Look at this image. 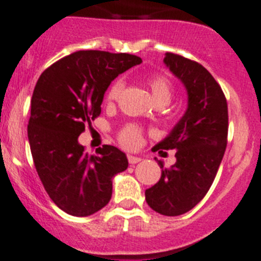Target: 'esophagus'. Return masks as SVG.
Instances as JSON below:
<instances>
[{
  "mask_svg": "<svg viewBox=\"0 0 261 261\" xmlns=\"http://www.w3.org/2000/svg\"><path fill=\"white\" fill-rule=\"evenodd\" d=\"M141 158H138V156H133V155H128V162H129V164H137V163H140L141 162Z\"/></svg>",
  "mask_w": 261,
  "mask_h": 261,
  "instance_id": "esophagus-1",
  "label": "esophagus"
}]
</instances>
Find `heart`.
<instances>
[{
  "mask_svg": "<svg viewBox=\"0 0 261 261\" xmlns=\"http://www.w3.org/2000/svg\"><path fill=\"white\" fill-rule=\"evenodd\" d=\"M147 85L151 89L152 95H154L156 103H168L169 99L173 94V83L171 79L164 73H155L147 79ZM124 87V81L121 79H116L111 83V85L107 89L105 99L106 102L116 101L120 95L121 90ZM141 138H142V129L136 124H126L125 126L120 129L118 135V140L120 145H123L126 149H135L140 145Z\"/></svg>",
  "mask_w": 261,
  "mask_h": 261,
  "instance_id": "1",
  "label": "heart"
}]
</instances>
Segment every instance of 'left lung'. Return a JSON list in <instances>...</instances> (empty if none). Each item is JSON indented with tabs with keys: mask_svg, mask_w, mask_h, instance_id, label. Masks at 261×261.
Listing matches in <instances>:
<instances>
[{
	"mask_svg": "<svg viewBox=\"0 0 261 261\" xmlns=\"http://www.w3.org/2000/svg\"><path fill=\"white\" fill-rule=\"evenodd\" d=\"M164 63L188 90V110L168 137L152 151L176 150V163L162 168L159 181L146 189L147 204L164 216L194 208L211 188L228 142V103L223 89L200 63L167 53Z\"/></svg>",
	"mask_w": 261,
	"mask_h": 261,
	"instance_id": "obj_1",
	"label": "left lung"
}]
</instances>
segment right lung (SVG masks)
<instances>
[{
	"label": "right lung",
	"mask_w": 261,
	"mask_h": 261,
	"mask_svg": "<svg viewBox=\"0 0 261 261\" xmlns=\"http://www.w3.org/2000/svg\"><path fill=\"white\" fill-rule=\"evenodd\" d=\"M142 59L132 54L80 50L47 67L31 99L28 141L50 199L72 216H89L110 202L112 177L128 168L125 154L103 145L89 155L77 138L101 114L115 77Z\"/></svg>",
	"instance_id": "right-lung-1"
}]
</instances>
